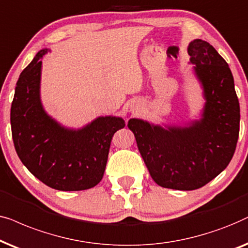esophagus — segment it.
I'll return each instance as SVG.
<instances>
[{
    "instance_id": "34e87169",
    "label": "esophagus",
    "mask_w": 248,
    "mask_h": 248,
    "mask_svg": "<svg viewBox=\"0 0 248 248\" xmlns=\"http://www.w3.org/2000/svg\"><path fill=\"white\" fill-rule=\"evenodd\" d=\"M140 110H141V105H140V102H137V101H134L133 103L130 104V111H131V113H134V114H137L138 112H140Z\"/></svg>"
}]
</instances>
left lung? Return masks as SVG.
Wrapping results in <instances>:
<instances>
[{"label": "left lung", "instance_id": "obj_1", "mask_svg": "<svg viewBox=\"0 0 248 248\" xmlns=\"http://www.w3.org/2000/svg\"><path fill=\"white\" fill-rule=\"evenodd\" d=\"M188 54L205 98L202 119L184 127L128 121L151 177L158 186L177 190L197 189L222 172L239 135V102L229 65L202 39L189 43Z\"/></svg>", "mask_w": 248, "mask_h": 248}]
</instances>
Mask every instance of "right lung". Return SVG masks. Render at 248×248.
<instances>
[{
    "label": "right lung",
    "mask_w": 248,
    "mask_h": 248,
    "mask_svg": "<svg viewBox=\"0 0 248 248\" xmlns=\"http://www.w3.org/2000/svg\"><path fill=\"white\" fill-rule=\"evenodd\" d=\"M47 51H39L16 81L10 118L13 144L24 166L46 186L90 189L103 178L112 137L126 124L108 115L69 129L49 117L39 94L42 59Z\"/></svg>",
    "instance_id": "1"
}]
</instances>
